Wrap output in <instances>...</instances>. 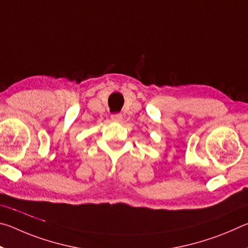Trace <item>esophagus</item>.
<instances>
[{
    "mask_svg": "<svg viewBox=\"0 0 248 248\" xmlns=\"http://www.w3.org/2000/svg\"><path fill=\"white\" fill-rule=\"evenodd\" d=\"M111 121L112 123H121V120H123V116L120 114H116V115H111Z\"/></svg>",
    "mask_w": 248,
    "mask_h": 248,
    "instance_id": "34e87169",
    "label": "esophagus"
}]
</instances>
